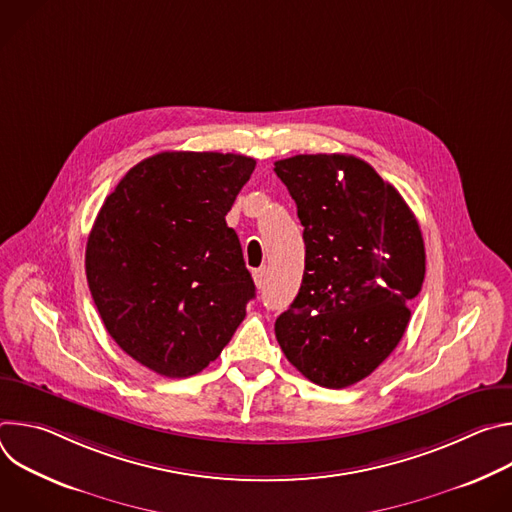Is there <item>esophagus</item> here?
Masks as SVG:
<instances>
[{
  "instance_id": "1",
  "label": "esophagus",
  "mask_w": 512,
  "mask_h": 512,
  "mask_svg": "<svg viewBox=\"0 0 512 512\" xmlns=\"http://www.w3.org/2000/svg\"><path fill=\"white\" fill-rule=\"evenodd\" d=\"M253 281L257 287H265V281H267V269L261 267V269H255L253 271Z\"/></svg>"
}]
</instances>
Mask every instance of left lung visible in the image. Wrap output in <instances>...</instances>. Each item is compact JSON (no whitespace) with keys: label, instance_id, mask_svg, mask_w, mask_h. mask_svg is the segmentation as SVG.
Masks as SVG:
<instances>
[{"label":"left lung","instance_id":"obj_1","mask_svg":"<svg viewBox=\"0 0 512 512\" xmlns=\"http://www.w3.org/2000/svg\"><path fill=\"white\" fill-rule=\"evenodd\" d=\"M304 227L306 269L277 320L285 358L312 383L344 389L395 350L421 291L425 247L403 196L346 154L275 162Z\"/></svg>","mask_w":512,"mask_h":512}]
</instances>
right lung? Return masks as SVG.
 Segmentation results:
<instances>
[{"mask_svg":"<svg viewBox=\"0 0 512 512\" xmlns=\"http://www.w3.org/2000/svg\"><path fill=\"white\" fill-rule=\"evenodd\" d=\"M255 160L162 152L133 166L101 206L85 269L99 316L123 352L182 379L229 344L255 298L225 216Z\"/></svg>","mask_w":512,"mask_h":512,"instance_id":"right-lung-1","label":"right lung"}]
</instances>
